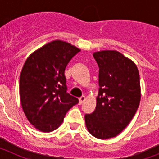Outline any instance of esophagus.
Segmentation results:
<instances>
[{"label": "esophagus", "mask_w": 159, "mask_h": 159, "mask_svg": "<svg viewBox=\"0 0 159 159\" xmlns=\"http://www.w3.org/2000/svg\"><path fill=\"white\" fill-rule=\"evenodd\" d=\"M85 99H86V97L84 96V95L81 96L80 98H79V103H80V104L83 103V102H84V101H85Z\"/></svg>", "instance_id": "obj_1"}]
</instances>
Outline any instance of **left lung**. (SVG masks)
I'll list each match as a JSON object with an SVG mask.
<instances>
[{
    "label": "left lung",
    "mask_w": 159,
    "mask_h": 159,
    "mask_svg": "<svg viewBox=\"0 0 159 159\" xmlns=\"http://www.w3.org/2000/svg\"><path fill=\"white\" fill-rule=\"evenodd\" d=\"M99 67L96 107L85 115L88 130L94 137H116L129 124L136 113L141 88L139 70L131 60L115 50L93 53Z\"/></svg>",
    "instance_id": "8db88e82"
}]
</instances>
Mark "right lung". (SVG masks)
I'll return each instance as SVG.
<instances>
[{
	"label": "right lung",
	"instance_id": "obj_1",
	"mask_svg": "<svg viewBox=\"0 0 159 159\" xmlns=\"http://www.w3.org/2000/svg\"><path fill=\"white\" fill-rule=\"evenodd\" d=\"M80 49L57 40L27 58L20 76V97L28 120L42 132L57 130L77 98L67 93L64 71Z\"/></svg>",
	"mask_w": 159,
	"mask_h": 159
}]
</instances>
